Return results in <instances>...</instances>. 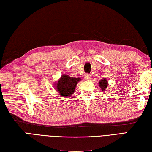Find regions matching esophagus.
Returning a JSON list of instances; mask_svg holds the SVG:
<instances>
[{
    "label": "esophagus",
    "mask_w": 152,
    "mask_h": 152,
    "mask_svg": "<svg viewBox=\"0 0 152 152\" xmlns=\"http://www.w3.org/2000/svg\"><path fill=\"white\" fill-rule=\"evenodd\" d=\"M85 78L87 80H90L91 79V75H89V74H86L85 76Z\"/></svg>",
    "instance_id": "34e87169"
}]
</instances>
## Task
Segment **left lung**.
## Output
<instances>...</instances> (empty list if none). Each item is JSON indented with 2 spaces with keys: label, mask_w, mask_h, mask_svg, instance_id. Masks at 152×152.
Returning <instances> with one entry per match:
<instances>
[{
  "label": "left lung",
  "mask_w": 152,
  "mask_h": 152,
  "mask_svg": "<svg viewBox=\"0 0 152 152\" xmlns=\"http://www.w3.org/2000/svg\"><path fill=\"white\" fill-rule=\"evenodd\" d=\"M99 87L101 88V89L102 91H104L106 89H107V88L108 87V81L107 79H102L101 81H99Z\"/></svg>",
  "instance_id": "left-lung-1"
}]
</instances>
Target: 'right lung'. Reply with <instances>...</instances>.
Here are the masks:
<instances>
[{
  "instance_id": "1",
  "label": "right lung",
  "mask_w": 152,
  "mask_h": 152,
  "mask_svg": "<svg viewBox=\"0 0 152 152\" xmlns=\"http://www.w3.org/2000/svg\"><path fill=\"white\" fill-rule=\"evenodd\" d=\"M81 81V78L71 77L67 75H63L56 84L55 87L60 96L67 97L71 96L77 85V83Z\"/></svg>"
}]
</instances>
